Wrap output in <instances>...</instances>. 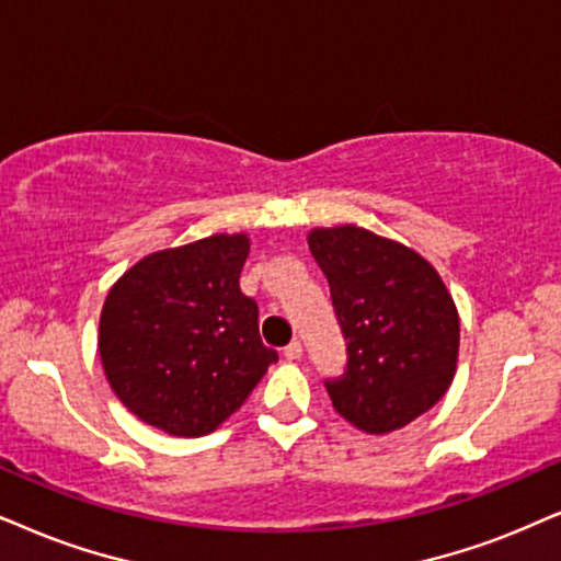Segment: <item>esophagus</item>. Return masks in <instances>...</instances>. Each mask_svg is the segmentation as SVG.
I'll return each instance as SVG.
<instances>
[{"label": "esophagus", "instance_id": "34e87169", "mask_svg": "<svg viewBox=\"0 0 561 561\" xmlns=\"http://www.w3.org/2000/svg\"><path fill=\"white\" fill-rule=\"evenodd\" d=\"M285 357L287 359H300L302 357V344L300 342H289L285 346Z\"/></svg>", "mask_w": 561, "mask_h": 561}]
</instances>
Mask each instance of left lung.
Wrapping results in <instances>:
<instances>
[{
  "instance_id": "obj_1",
  "label": "left lung",
  "mask_w": 561,
  "mask_h": 561,
  "mask_svg": "<svg viewBox=\"0 0 561 561\" xmlns=\"http://www.w3.org/2000/svg\"><path fill=\"white\" fill-rule=\"evenodd\" d=\"M308 245L346 342V370L325 380L333 409L370 435L407 427L456 375V302L430 261L365 228H318Z\"/></svg>"
}]
</instances>
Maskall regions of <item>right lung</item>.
<instances>
[{"mask_svg":"<svg viewBox=\"0 0 561 561\" xmlns=\"http://www.w3.org/2000/svg\"><path fill=\"white\" fill-rule=\"evenodd\" d=\"M251 240L211 236L150 253L105 297L101 363L141 422L175 437L215 432L279 354L261 342L259 305L240 293Z\"/></svg>","mask_w":561,"mask_h":561,"instance_id":"add662e5","label":"right lung"}]
</instances>
